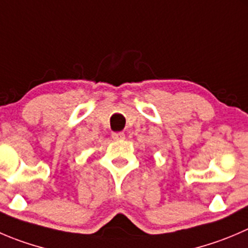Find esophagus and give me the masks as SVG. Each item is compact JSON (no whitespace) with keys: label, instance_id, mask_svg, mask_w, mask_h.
<instances>
[{"label":"esophagus","instance_id":"esophagus-1","mask_svg":"<svg viewBox=\"0 0 248 248\" xmlns=\"http://www.w3.org/2000/svg\"><path fill=\"white\" fill-rule=\"evenodd\" d=\"M111 137L114 140H122V139H124V133H122V132H116V133H112Z\"/></svg>","mask_w":248,"mask_h":248}]
</instances>
